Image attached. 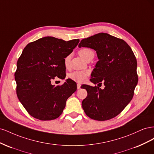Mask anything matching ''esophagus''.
Listing matches in <instances>:
<instances>
[{"label": "esophagus", "instance_id": "1", "mask_svg": "<svg viewBox=\"0 0 154 154\" xmlns=\"http://www.w3.org/2000/svg\"><path fill=\"white\" fill-rule=\"evenodd\" d=\"M80 87H81L80 83H78V84H77V89H80Z\"/></svg>", "mask_w": 154, "mask_h": 154}]
</instances>
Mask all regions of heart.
<instances>
[{
    "mask_svg": "<svg viewBox=\"0 0 154 154\" xmlns=\"http://www.w3.org/2000/svg\"><path fill=\"white\" fill-rule=\"evenodd\" d=\"M79 54L80 57L84 59L85 60L91 56H94V53L92 49L89 48H83L79 51ZM70 60H71V56L68 55L64 58L63 63L64 66L66 68H67L69 66ZM89 75V72L88 71H74L69 74V77L72 80L78 82L82 83L86 80L87 78Z\"/></svg>",
    "mask_w": 154,
    "mask_h": 154,
    "instance_id": "heart-1",
    "label": "heart"
}]
</instances>
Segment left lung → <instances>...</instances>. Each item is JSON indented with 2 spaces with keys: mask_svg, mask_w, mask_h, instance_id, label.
<instances>
[{
  "mask_svg": "<svg viewBox=\"0 0 154 154\" xmlns=\"http://www.w3.org/2000/svg\"><path fill=\"white\" fill-rule=\"evenodd\" d=\"M79 48L96 51L98 61L91 73V82L105 88L84 85L87 96L82 101L85 113L92 119L116 117L132 100L138 82L137 60L132 49L122 39L100 32L82 40Z\"/></svg>",
  "mask_w": 154,
  "mask_h": 154,
  "instance_id": "8db88e82",
  "label": "left lung"
}]
</instances>
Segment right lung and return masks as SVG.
<instances>
[{
  "label": "right lung",
  "instance_id": "add662e5",
  "mask_svg": "<svg viewBox=\"0 0 154 154\" xmlns=\"http://www.w3.org/2000/svg\"><path fill=\"white\" fill-rule=\"evenodd\" d=\"M79 42L45 36L28 44L23 50L15 73L17 94L33 118L57 119L63 112L67 100L76 91V83L71 79L61 86L53 85L51 82L56 76L66 78L63 60Z\"/></svg>",
  "mask_w": 154,
  "mask_h": 154
}]
</instances>
